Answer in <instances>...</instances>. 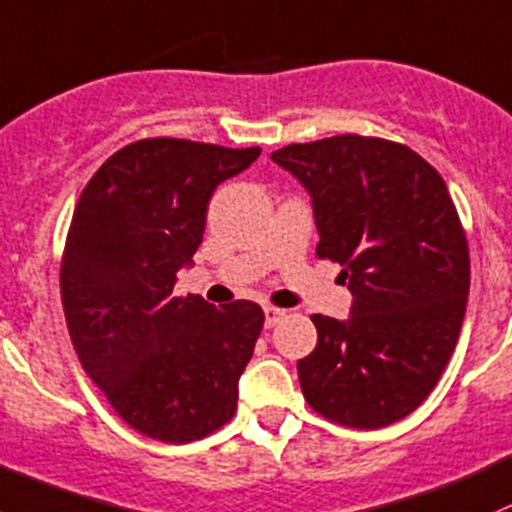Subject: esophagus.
Returning a JSON list of instances; mask_svg holds the SVG:
<instances>
[{"mask_svg":"<svg viewBox=\"0 0 512 512\" xmlns=\"http://www.w3.org/2000/svg\"><path fill=\"white\" fill-rule=\"evenodd\" d=\"M263 315H266V327H276V324L285 317V310L268 305V307H263Z\"/></svg>","mask_w":512,"mask_h":512,"instance_id":"1","label":"esophagus"}]
</instances>
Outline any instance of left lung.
Wrapping results in <instances>:
<instances>
[{"instance_id": "obj_1", "label": "left lung", "mask_w": 512, "mask_h": 512, "mask_svg": "<svg viewBox=\"0 0 512 512\" xmlns=\"http://www.w3.org/2000/svg\"><path fill=\"white\" fill-rule=\"evenodd\" d=\"M310 192L320 244L351 290L346 320L312 315L302 395L327 420L378 430L437 386L464 322L469 246L442 175L408 146L332 136L271 153Z\"/></svg>"}]
</instances>
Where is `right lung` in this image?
Instances as JSON below:
<instances>
[{"instance_id": "add662e5", "label": "right lung", "mask_w": 512, "mask_h": 512, "mask_svg": "<svg viewBox=\"0 0 512 512\" xmlns=\"http://www.w3.org/2000/svg\"><path fill=\"white\" fill-rule=\"evenodd\" d=\"M261 148L144 139L102 163L82 190L65 241L60 295L87 376L126 425L170 444L232 420L263 310L175 298L202 244L219 183Z\"/></svg>"}]
</instances>
